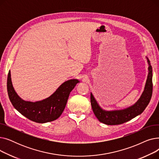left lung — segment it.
I'll use <instances>...</instances> for the list:
<instances>
[{
	"label": "left lung",
	"instance_id": "left-lung-1",
	"mask_svg": "<svg viewBox=\"0 0 159 159\" xmlns=\"http://www.w3.org/2000/svg\"><path fill=\"white\" fill-rule=\"evenodd\" d=\"M148 75L143 93L140 98L131 106L120 110L106 111L98 105L93 94L91 93V104L92 110L98 120L107 125H118L126 122L144 111L151 100L153 92L152 67L148 58Z\"/></svg>",
	"mask_w": 159,
	"mask_h": 159
}]
</instances>
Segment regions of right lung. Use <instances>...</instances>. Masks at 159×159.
I'll use <instances>...</instances> for the list:
<instances>
[{
	"instance_id": "add662e5",
	"label": "right lung",
	"mask_w": 159,
	"mask_h": 159,
	"mask_svg": "<svg viewBox=\"0 0 159 159\" xmlns=\"http://www.w3.org/2000/svg\"><path fill=\"white\" fill-rule=\"evenodd\" d=\"M79 80L71 79L64 82L49 97L37 102L26 101L15 91L9 71L7 80V93L15 109L27 119L37 123H46L57 119L62 113L71 91Z\"/></svg>"
}]
</instances>
